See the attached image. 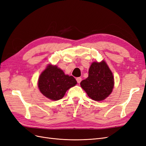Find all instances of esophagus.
I'll use <instances>...</instances> for the list:
<instances>
[{"label": "esophagus", "mask_w": 146, "mask_h": 146, "mask_svg": "<svg viewBox=\"0 0 146 146\" xmlns=\"http://www.w3.org/2000/svg\"><path fill=\"white\" fill-rule=\"evenodd\" d=\"M76 81H77L78 83H80V82H81V81H82V78H80V77H78V78H76Z\"/></svg>", "instance_id": "esophagus-1"}]
</instances>
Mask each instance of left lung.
Wrapping results in <instances>:
<instances>
[{
  "mask_svg": "<svg viewBox=\"0 0 146 146\" xmlns=\"http://www.w3.org/2000/svg\"><path fill=\"white\" fill-rule=\"evenodd\" d=\"M81 87L92 100H105L112 92L114 78L106 62H93L88 70V76L80 83Z\"/></svg>",
  "mask_w": 146,
  "mask_h": 146,
  "instance_id": "1",
  "label": "left lung"
}]
</instances>
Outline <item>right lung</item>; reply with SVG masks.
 I'll return each mask as SVG.
<instances>
[{
	"instance_id": "right-lung-1",
	"label": "right lung",
	"mask_w": 146,
	"mask_h": 146,
	"mask_svg": "<svg viewBox=\"0 0 146 146\" xmlns=\"http://www.w3.org/2000/svg\"><path fill=\"white\" fill-rule=\"evenodd\" d=\"M76 84L74 77L65 74L60 68L51 64L42 72L38 80L40 92L53 101L62 99L68 89Z\"/></svg>"
}]
</instances>
